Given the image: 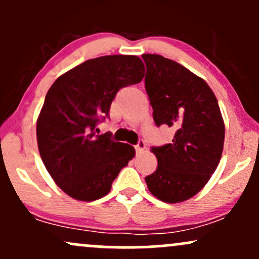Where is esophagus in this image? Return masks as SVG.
Returning <instances> with one entry per match:
<instances>
[{
	"label": "esophagus",
	"instance_id": "34e87169",
	"mask_svg": "<svg viewBox=\"0 0 259 259\" xmlns=\"http://www.w3.org/2000/svg\"><path fill=\"white\" fill-rule=\"evenodd\" d=\"M146 148V144H145L144 140H140V141L138 142V145L135 146V150H136V153H141L142 151Z\"/></svg>",
	"mask_w": 259,
	"mask_h": 259
}]
</instances>
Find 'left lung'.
I'll return each instance as SVG.
<instances>
[{
    "label": "left lung",
    "mask_w": 259,
    "mask_h": 259,
    "mask_svg": "<svg viewBox=\"0 0 259 259\" xmlns=\"http://www.w3.org/2000/svg\"><path fill=\"white\" fill-rule=\"evenodd\" d=\"M142 59L154 123L175 130L171 144L151 148L158 167L145 180L160 201L178 203L200 192L215 171L224 146V121L203 79L163 56L142 55Z\"/></svg>",
    "instance_id": "obj_1"
}]
</instances>
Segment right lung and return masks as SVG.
Returning a JSON list of instances; mask_svg holds the SVG:
<instances>
[{
  "label": "right lung",
  "mask_w": 259,
  "mask_h": 259,
  "mask_svg": "<svg viewBox=\"0 0 259 259\" xmlns=\"http://www.w3.org/2000/svg\"><path fill=\"white\" fill-rule=\"evenodd\" d=\"M144 72L136 56H103L64 73L47 91L36 123L38 152L70 197L90 202L106 196L135 156L133 146L94 130L109 117L117 92L141 81Z\"/></svg>",
  "instance_id": "add662e5"
}]
</instances>
